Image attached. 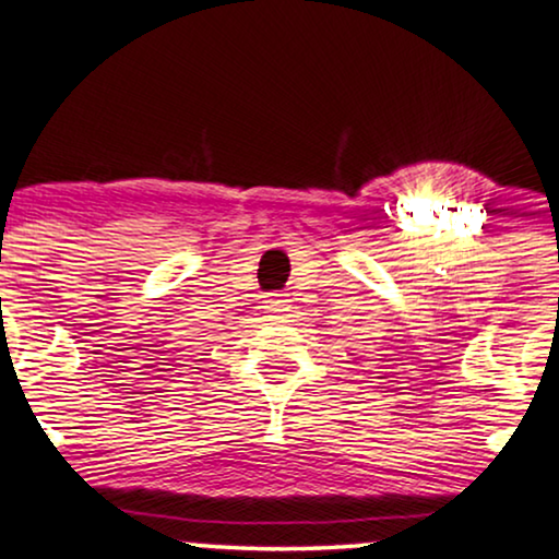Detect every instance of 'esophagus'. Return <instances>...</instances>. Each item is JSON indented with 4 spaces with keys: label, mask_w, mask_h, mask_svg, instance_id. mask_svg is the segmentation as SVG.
I'll list each match as a JSON object with an SVG mask.
<instances>
[{
    "label": "esophagus",
    "mask_w": 559,
    "mask_h": 559,
    "mask_svg": "<svg viewBox=\"0 0 559 559\" xmlns=\"http://www.w3.org/2000/svg\"><path fill=\"white\" fill-rule=\"evenodd\" d=\"M265 310L273 318H284L288 312V299H284V294H271V299L265 301Z\"/></svg>",
    "instance_id": "1"
}]
</instances>
